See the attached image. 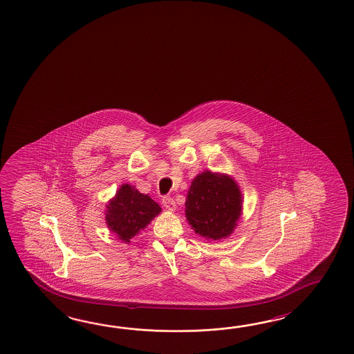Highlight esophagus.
<instances>
[{"label": "esophagus", "mask_w": 354, "mask_h": 354, "mask_svg": "<svg viewBox=\"0 0 354 354\" xmlns=\"http://www.w3.org/2000/svg\"><path fill=\"white\" fill-rule=\"evenodd\" d=\"M162 205L169 211H175L176 209V203H175V201H174L171 196H164L162 198Z\"/></svg>", "instance_id": "1"}]
</instances>
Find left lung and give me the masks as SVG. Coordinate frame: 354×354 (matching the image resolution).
Returning <instances> with one entry per match:
<instances>
[{
    "label": "left lung",
    "instance_id": "left-lung-1",
    "mask_svg": "<svg viewBox=\"0 0 354 354\" xmlns=\"http://www.w3.org/2000/svg\"><path fill=\"white\" fill-rule=\"evenodd\" d=\"M241 205V192L231 176L205 170L192 181L185 217L198 235L221 240L234 232L243 212Z\"/></svg>",
    "mask_w": 354,
    "mask_h": 354
}]
</instances>
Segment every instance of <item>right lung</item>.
<instances>
[{"instance_id": "1", "label": "right lung", "mask_w": 354, "mask_h": 354, "mask_svg": "<svg viewBox=\"0 0 354 354\" xmlns=\"http://www.w3.org/2000/svg\"><path fill=\"white\" fill-rule=\"evenodd\" d=\"M105 212L110 231L128 244L161 212V207L147 194H142L129 184H123L110 199Z\"/></svg>"}]
</instances>
